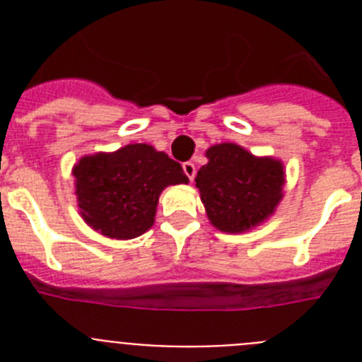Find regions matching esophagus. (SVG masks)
<instances>
[{
  "mask_svg": "<svg viewBox=\"0 0 362 362\" xmlns=\"http://www.w3.org/2000/svg\"><path fill=\"white\" fill-rule=\"evenodd\" d=\"M183 170H185V174H187V177L190 179V181L194 177H196V165H194V163H192V161L183 163Z\"/></svg>",
  "mask_w": 362,
  "mask_h": 362,
  "instance_id": "34e87169",
  "label": "esophagus"
}]
</instances>
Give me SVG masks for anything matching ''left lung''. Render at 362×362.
<instances>
[{
	"instance_id": "obj_1",
	"label": "left lung",
	"mask_w": 362,
	"mask_h": 362,
	"mask_svg": "<svg viewBox=\"0 0 362 362\" xmlns=\"http://www.w3.org/2000/svg\"><path fill=\"white\" fill-rule=\"evenodd\" d=\"M209 163L197 172L209 219L223 232H245L267 219L283 197V165L254 158L241 146L223 143L206 150Z\"/></svg>"
}]
</instances>
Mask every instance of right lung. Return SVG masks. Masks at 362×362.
I'll return each mask as SVG.
<instances>
[{
  "label": "right lung",
  "mask_w": 362,
  "mask_h": 362,
  "mask_svg": "<svg viewBox=\"0 0 362 362\" xmlns=\"http://www.w3.org/2000/svg\"><path fill=\"white\" fill-rule=\"evenodd\" d=\"M74 177L83 219L112 239L145 233L163 188L188 183L177 161L143 143L81 158Z\"/></svg>",
  "instance_id": "add662e5"
}]
</instances>
